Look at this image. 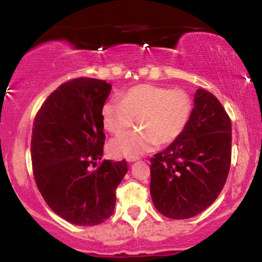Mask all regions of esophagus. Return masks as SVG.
<instances>
[{
	"mask_svg": "<svg viewBox=\"0 0 262 262\" xmlns=\"http://www.w3.org/2000/svg\"><path fill=\"white\" fill-rule=\"evenodd\" d=\"M137 160H138V158H128L127 159L128 162H134V161H137Z\"/></svg>",
	"mask_w": 262,
	"mask_h": 262,
	"instance_id": "34e87169",
	"label": "esophagus"
}]
</instances>
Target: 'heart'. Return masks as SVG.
I'll return each mask as SVG.
<instances>
[{
    "mask_svg": "<svg viewBox=\"0 0 262 262\" xmlns=\"http://www.w3.org/2000/svg\"><path fill=\"white\" fill-rule=\"evenodd\" d=\"M193 108V98L183 89L151 83L130 87L119 93L118 100L104 102L102 123L108 133L118 135L137 118L141 129L113 139L110 152L116 158H138L160 143H172L186 130Z\"/></svg>",
    "mask_w": 262,
    "mask_h": 262,
    "instance_id": "1",
    "label": "heart"
}]
</instances>
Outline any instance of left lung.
Returning <instances> with one entry per match:
<instances>
[{"label": "left lung", "instance_id": "1", "mask_svg": "<svg viewBox=\"0 0 262 262\" xmlns=\"http://www.w3.org/2000/svg\"><path fill=\"white\" fill-rule=\"evenodd\" d=\"M231 161V122L213 93L198 89L187 128L150 159L155 208L172 219L200 214L223 189Z\"/></svg>", "mask_w": 262, "mask_h": 262}]
</instances>
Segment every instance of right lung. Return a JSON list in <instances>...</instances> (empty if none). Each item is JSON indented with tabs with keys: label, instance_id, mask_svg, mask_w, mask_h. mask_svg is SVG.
<instances>
[{
	"label": "right lung",
	"instance_id": "obj_1",
	"mask_svg": "<svg viewBox=\"0 0 262 262\" xmlns=\"http://www.w3.org/2000/svg\"><path fill=\"white\" fill-rule=\"evenodd\" d=\"M112 86L77 77L50 93L33 123L31 155L39 192L53 212L76 225H97L113 214L127 161L104 160L101 110Z\"/></svg>",
	"mask_w": 262,
	"mask_h": 262
}]
</instances>
